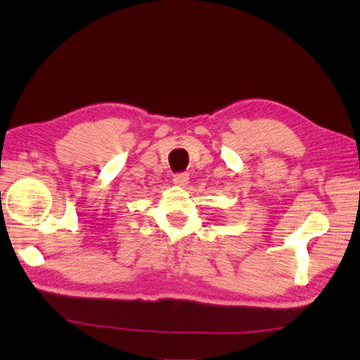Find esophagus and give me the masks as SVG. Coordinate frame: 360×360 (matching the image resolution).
<instances>
[{"label": "esophagus", "mask_w": 360, "mask_h": 360, "mask_svg": "<svg viewBox=\"0 0 360 360\" xmlns=\"http://www.w3.org/2000/svg\"><path fill=\"white\" fill-rule=\"evenodd\" d=\"M173 182L178 187H186L188 184V174L187 173H178L173 176Z\"/></svg>", "instance_id": "obj_1"}]
</instances>
